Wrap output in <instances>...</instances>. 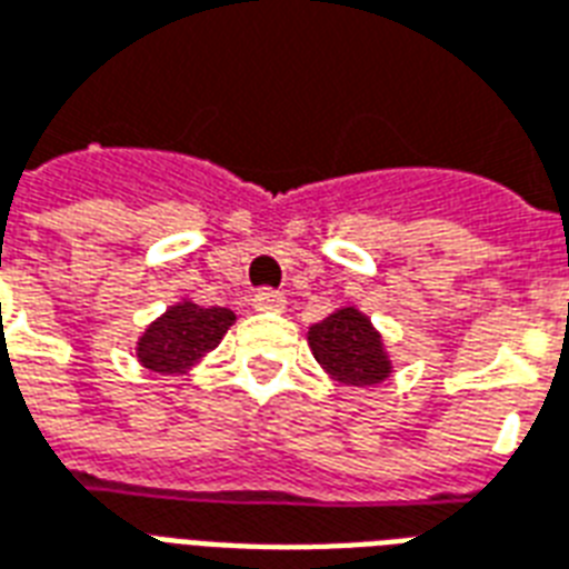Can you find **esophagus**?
Returning <instances> with one entry per match:
<instances>
[{
	"mask_svg": "<svg viewBox=\"0 0 569 569\" xmlns=\"http://www.w3.org/2000/svg\"><path fill=\"white\" fill-rule=\"evenodd\" d=\"M252 302H254V308H258V311H281L288 299H284V293H281V290L261 288L258 293H254Z\"/></svg>",
	"mask_w": 569,
	"mask_h": 569,
	"instance_id": "obj_1",
	"label": "esophagus"
}]
</instances>
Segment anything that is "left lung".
Here are the masks:
<instances>
[{"label":"left lung","instance_id":"obj_1","mask_svg":"<svg viewBox=\"0 0 569 569\" xmlns=\"http://www.w3.org/2000/svg\"><path fill=\"white\" fill-rule=\"evenodd\" d=\"M308 345L317 362L347 386H377L389 377V359L382 353L380 335L356 308H341L338 315L311 326Z\"/></svg>","mask_w":569,"mask_h":569}]
</instances>
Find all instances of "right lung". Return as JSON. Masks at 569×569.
<instances>
[{"instance_id": "1", "label": "right lung", "mask_w": 569, "mask_h": 569, "mask_svg": "<svg viewBox=\"0 0 569 569\" xmlns=\"http://www.w3.org/2000/svg\"><path fill=\"white\" fill-rule=\"evenodd\" d=\"M234 323V311L219 306H192L180 302L169 308L139 341V359L144 368L160 373H180L196 362L198 356L213 350L228 326Z\"/></svg>"}]
</instances>
